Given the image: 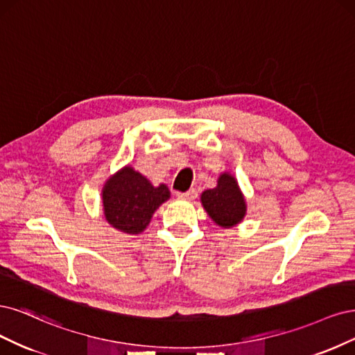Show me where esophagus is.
<instances>
[{"mask_svg": "<svg viewBox=\"0 0 355 355\" xmlns=\"http://www.w3.org/2000/svg\"><path fill=\"white\" fill-rule=\"evenodd\" d=\"M177 196H178V199H184V200H193L194 198L198 196V191L194 190V189H191V190H189V191H186V193H178Z\"/></svg>", "mask_w": 355, "mask_h": 355, "instance_id": "esophagus-1", "label": "esophagus"}]
</instances>
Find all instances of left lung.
I'll return each instance as SVG.
<instances>
[{
  "mask_svg": "<svg viewBox=\"0 0 355 355\" xmlns=\"http://www.w3.org/2000/svg\"><path fill=\"white\" fill-rule=\"evenodd\" d=\"M200 202L209 218L223 228H232L242 223L248 209L239 182L230 173L220 174L216 187L205 190L200 194Z\"/></svg>",
  "mask_w": 355,
  "mask_h": 355,
  "instance_id": "8db88e82",
  "label": "left lung"
}]
</instances>
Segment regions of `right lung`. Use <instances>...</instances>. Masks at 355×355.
<instances>
[{
  "instance_id": "right-lung-1",
  "label": "right lung",
  "mask_w": 355,
  "mask_h": 355,
  "mask_svg": "<svg viewBox=\"0 0 355 355\" xmlns=\"http://www.w3.org/2000/svg\"><path fill=\"white\" fill-rule=\"evenodd\" d=\"M169 198L166 184L153 186L131 165H125L110 175L101 189L106 221L125 234L143 233L155 211Z\"/></svg>"
}]
</instances>
